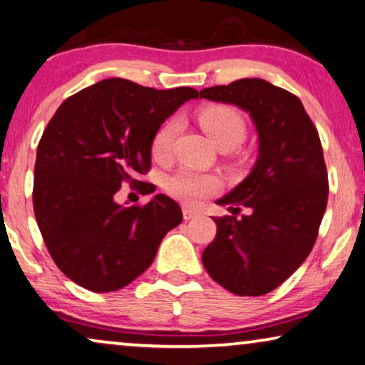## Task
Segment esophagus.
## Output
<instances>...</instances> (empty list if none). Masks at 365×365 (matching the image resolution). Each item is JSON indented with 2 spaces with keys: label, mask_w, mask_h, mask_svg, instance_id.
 <instances>
[{
  "label": "esophagus",
  "mask_w": 365,
  "mask_h": 365,
  "mask_svg": "<svg viewBox=\"0 0 365 365\" xmlns=\"http://www.w3.org/2000/svg\"><path fill=\"white\" fill-rule=\"evenodd\" d=\"M182 212H183V218H185V220H192V218H197L198 215H200V212L195 210V208L188 207V205H183Z\"/></svg>",
  "instance_id": "esophagus-1"
}]
</instances>
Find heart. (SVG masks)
Here are the masks:
<instances>
[{
	"label": "heart",
	"instance_id": "1",
	"mask_svg": "<svg viewBox=\"0 0 365 365\" xmlns=\"http://www.w3.org/2000/svg\"><path fill=\"white\" fill-rule=\"evenodd\" d=\"M200 126L205 133L213 140L218 148H237L245 140L247 126L242 115L232 106L213 105L198 113ZM180 130V120L170 118L157 130L152 140V153L155 158L165 160L170 157L175 137ZM168 193L177 197L178 200L187 203H195L220 188V182L210 173H200L195 170H178L177 173L167 178Z\"/></svg>",
	"mask_w": 365,
	"mask_h": 365
}]
</instances>
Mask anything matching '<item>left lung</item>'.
I'll return each mask as SVG.
<instances>
[{"instance_id":"left-lung-1","label":"left lung","mask_w":365,"mask_h":365,"mask_svg":"<svg viewBox=\"0 0 365 365\" xmlns=\"http://www.w3.org/2000/svg\"><path fill=\"white\" fill-rule=\"evenodd\" d=\"M202 96L247 111L259 137L254 168L217 200L232 215L212 217L217 235L202 262L228 292L259 297L287 280L317 239L329 197L322 145L302 101L260 78L203 88ZM242 206L250 215L237 219Z\"/></svg>"}]
</instances>
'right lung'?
Returning <instances> with one entry per match:
<instances>
[{
    "mask_svg": "<svg viewBox=\"0 0 365 365\" xmlns=\"http://www.w3.org/2000/svg\"><path fill=\"white\" fill-rule=\"evenodd\" d=\"M192 98L198 91L188 86L108 78L53 115L36 150L33 207L51 259L75 284L98 294L126 287L182 223L180 205L163 193L145 207L120 205L115 193L123 182L143 183L137 177L152 167L153 135Z\"/></svg>",
    "mask_w": 365,
    "mask_h": 365,
    "instance_id": "obj_1",
    "label": "right lung"
}]
</instances>
